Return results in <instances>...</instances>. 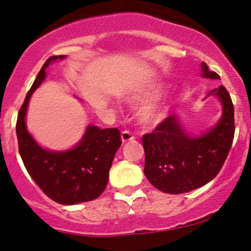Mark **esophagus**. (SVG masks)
I'll use <instances>...</instances> for the list:
<instances>
[{
    "label": "esophagus",
    "mask_w": 251,
    "mask_h": 251,
    "mask_svg": "<svg viewBox=\"0 0 251 251\" xmlns=\"http://www.w3.org/2000/svg\"><path fill=\"white\" fill-rule=\"evenodd\" d=\"M134 138H135V136H134V134H133L132 132H129V131H123L122 132V140H123V142L131 141Z\"/></svg>",
    "instance_id": "obj_1"
}]
</instances>
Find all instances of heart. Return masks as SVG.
I'll return each mask as SVG.
<instances>
[{
	"instance_id": "heart-1",
	"label": "heart",
	"mask_w": 251,
	"mask_h": 251,
	"mask_svg": "<svg viewBox=\"0 0 251 251\" xmlns=\"http://www.w3.org/2000/svg\"><path fill=\"white\" fill-rule=\"evenodd\" d=\"M163 110L158 107H151L144 112V120L147 123H156L162 119Z\"/></svg>"
}]
</instances>
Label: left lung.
<instances>
[{"label":"left lung","instance_id":"1","mask_svg":"<svg viewBox=\"0 0 251 251\" xmlns=\"http://www.w3.org/2000/svg\"><path fill=\"white\" fill-rule=\"evenodd\" d=\"M202 77L220 80L201 63ZM223 104V117L206 134L193 138L184 131L176 115L167 117L151 133L142 136L144 173L160 191L173 195L189 192L211 182L223 168L233 144L235 124L234 105L224 85L213 89Z\"/></svg>","mask_w":251,"mask_h":251}]
</instances>
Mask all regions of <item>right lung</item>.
Here are the masks:
<instances>
[{"mask_svg": "<svg viewBox=\"0 0 251 251\" xmlns=\"http://www.w3.org/2000/svg\"><path fill=\"white\" fill-rule=\"evenodd\" d=\"M63 58L65 55L50 56L44 63L18 112L16 133L24 166L41 191L59 204L74 205L94 201L102 195L122 138L118 128L88 126L76 147L66 151H50L41 148L30 135L25 125L28 100L45 80L47 66Z\"/></svg>", "mask_w": 251, "mask_h": 251, "instance_id": "1", "label": "right lung"}]
</instances>
